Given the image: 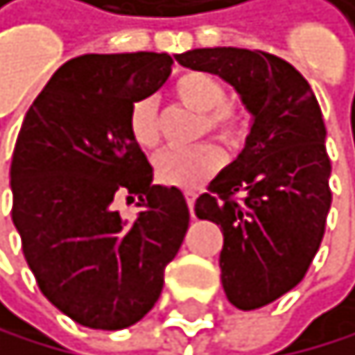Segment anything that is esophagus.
<instances>
[{"label": "esophagus", "instance_id": "obj_1", "mask_svg": "<svg viewBox=\"0 0 355 355\" xmlns=\"http://www.w3.org/2000/svg\"><path fill=\"white\" fill-rule=\"evenodd\" d=\"M184 198H187V204H189V211H191V215L195 217V198H198V195H195L193 191H187V193H184Z\"/></svg>", "mask_w": 355, "mask_h": 355}]
</instances>
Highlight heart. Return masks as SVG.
I'll list each match as a JSON object with an SVG mask.
<instances>
[{
  "mask_svg": "<svg viewBox=\"0 0 355 355\" xmlns=\"http://www.w3.org/2000/svg\"><path fill=\"white\" fill-rule=\"evenodd\" d=\"M175 98L198 112V136L206 131L221 140L226 147H241L250 134L252 114L241 101H226V89L221 80L206 72H187L173 85ZM129 136L140 149L151 151L160 144V118L157 103L151 96L138 98L129 110ZM224 153L213 142H200L191 149H168L153 160L155 180L166 187L198 189L211 180Z\"/></svg>",
  "mask_w": 355,
  "mask_h": 355,
  "instance_id": "b5f03b06",
  "label": "heart"
}]
</instances>
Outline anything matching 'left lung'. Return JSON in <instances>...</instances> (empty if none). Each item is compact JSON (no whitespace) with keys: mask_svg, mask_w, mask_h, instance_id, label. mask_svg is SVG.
Returning <instances> with one entry per match:
<instances>
[{"mask_svg":"<svg viewBox=\"0 0 355 355\" xmlns=\"http://www.w3.org/2000/svg\"><path fill=\"white\" fill-rule=\"evenodd\" d=\"M175 61L224 78L252 114L243 151L200 195L195 215L224 232L228 301L259 309L299 286L325 235L331 162L318 101L299 69L261 50L200 48Z\"/></svg>","mask_w":355,"mask_h":355,"instance_id":"8db88e82","label":"left lung"}]
</instances>
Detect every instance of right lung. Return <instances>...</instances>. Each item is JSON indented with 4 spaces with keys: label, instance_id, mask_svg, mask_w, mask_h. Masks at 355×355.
<instances>
[{
    "label": "right lung",
    "instance_id": "obj_1",
    "mask_svg": "<svg viewBox=\"0 0 355 355\" xmlns=\"http://www.w3.org/2000/svg\"><path fill=\"white\" fill-rule=\"evenodd\" d=\"M171 65L157 52L76 56L56 69L19 129L12 224L43 296L83 327L138 322L184 241V195L153 184L129 136L131 105L160 89ZM118 197L139 198L136 220L115 211Z\"/></svg>",
    "mask_w": 355,
    "mask_h": 355
}]
</instances>
